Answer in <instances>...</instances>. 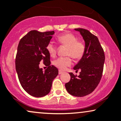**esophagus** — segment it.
<instances>
[{
    "instance_id": "obj_1",
    "label": "esophagus",
    "mask_w": 121,
    "mask_h": 121,
    "mask_svg": "<svg viewBox=\"0 0 121 121\" xmlns=\"http://www.w3.org/2000/svg\"><path fill=\"white\" fill-rule=\"evenodd\" d=\"M62 73H64V72H63V71H61V70H59V75L62 74Z\"/></svg>"
}]
</instances>
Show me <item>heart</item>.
I'll return each instance as SVG.
<instances>
[{
	"mask_svg": "<svg viewBox=\"0 0 121 121\" xmlns=\"http://www.w3.org/2000/svg\"><path fill=\"white\" fill-rule=\"evenodd\" d=\"M58 42L61 45L67 47L66 55H70L72 58L79 60L83 56L85 51V46L82 41L78 40L77 37L72 33H65L57 37ZM46 49L51 57L56 54V47L52 42H50L47 45ZM71 59L70 57H59L53 62L55 66L59 69L64 70L71 64Z\"/></svg>",
	"mask_w": 121,
	"mask_h": 121,
	"instance_id": "1",
	"label": "heart"
}]
</instances>
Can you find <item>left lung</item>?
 Masks as SVG:
<instances>
[{
	"instance_id": "left-lung-1",
	"label": "left lung",
	"mask_w": 121,
	"mask_h": 121,
	"mask_svg": "<svg viewBox=\"0 0 121 121\" xmlns=\"http://www.w3.org/2000/svg\"><path fill=\"white\" fill-rule=\"evenodd\" d=\"M85 41V51L80 61L74 67L80 75L75 76L69 73L71 79L65 84L66 91L75 97H82L91 94L97 88L102 78L105 61L103 48L97 36L88 30L75 28Z\"/></svg>"
}]
</instances>
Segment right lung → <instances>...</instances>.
<instances>
[{"instance_id": "right-lung-1", "label": "right lung", "mask_w": 121, "mask_h": 121, "mask_svg": "<svg viewBox=\"0 0 121 121\" xmlns=\"http://www.w3.org/2000/svg\"><path fill=\"white\" fill-rule=\"evenodd\" d=\"M54 33L53 30L45 32L30 30L18 44L16 71L22 88L33 97H42L48 94L53 79L59 74L57 69L50 65V55L46 49ZM42 60L48 66L45 72L39 67Z\"/></svg>"}]
</instances>
